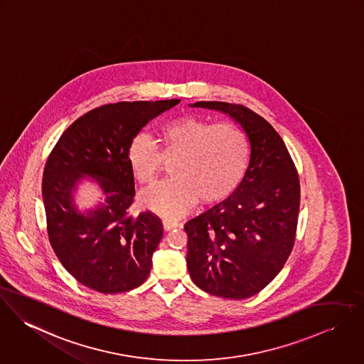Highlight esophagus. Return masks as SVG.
<instances>
[{"label": "esophagus", "instance_id": "1", "mask_svg": "<svg viewBox=\"0 0 364 364\" xmlns=\"http://www.w3.org/2000/svg\"><path fill=\"white\" fill-rule=\"evenodd\" d=\"M176 228H181V223L177 222V220H173V219H163V229L164 230H171V229H176Z\"/></svg>", "mask_w": 364, "mask_h": 364}]
</instances>
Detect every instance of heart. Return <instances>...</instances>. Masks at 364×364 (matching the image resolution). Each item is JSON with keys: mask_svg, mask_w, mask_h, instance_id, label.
<instances>
[{"mask_svg": "<svg viewBox=\"0 0 364 364\" xmlns=\"http://www.w3.org/2000/svg\"><path fill=\"white\" fill-rule=\"evenodd\" d=\"M159 146L156 147V145ZM250 141L242 127L184 116L164 122L156 144L135 135L127 146V162L134 178L151 184L163 166L171 162L170 180L146 190L142 208L163 218H177L201 198L205 203L223 201L242 183L250 164Z\"/></svg>", "mask_w": 364, "mask_h": 364, "instance_id": "obj_1", "label": "heart"}]
</instances>
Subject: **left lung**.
<instances>
[{
  "instance_id": "obj_1",
  "label": "left lung",
  "mask_w": 364,
  "mask_h": 364,
  "mask_svg": "<svg viewBox=\"0 0 364 364\" xmlns=\"http://www.w3.org/2000/svg\"><path fill=\"white\" fill-rule=\"evenodd\" d=\"M190 106L229 114L250 141V164L240 187L184 225L191 279L206 293L242 300L272 282L291 252L299 174L279 134L252 110L226 102Z\"/></svg>"
}]
</instances>
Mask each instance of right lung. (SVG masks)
<instances>
[{
	"label": "right lung",
	"instance_id": "obj_1",
	"mask_svg": "<svg viewBox=\"0 0 364 364\" xmlns=\"http://www.w3.org/2000/svg\"><path fill=\"white\" fill-rule=\"evenodd\" d=\"M178 103L170 99L100 106L73 122L48 155L41 184L48 240L63 267L92 290L128 291L151 272L162 222L149 210L129 213L135 184L127 146L148 122ZM83 176L93 178L107 197L85 214L73 201Z\"/></svg>",
	"mask_w": 364,
	"mask_h": 364
}]
</instances>
